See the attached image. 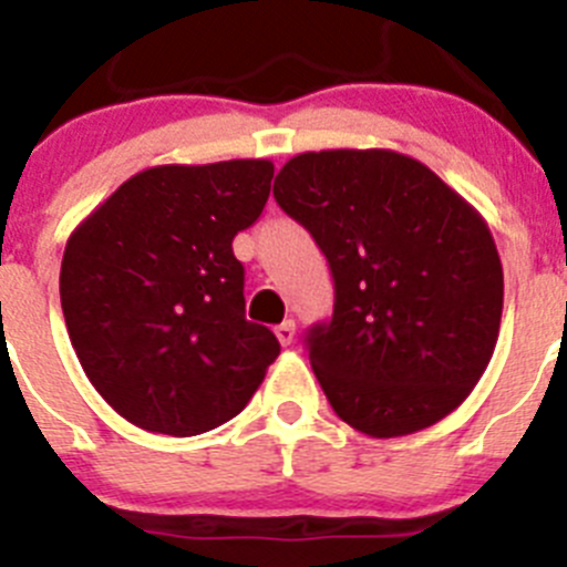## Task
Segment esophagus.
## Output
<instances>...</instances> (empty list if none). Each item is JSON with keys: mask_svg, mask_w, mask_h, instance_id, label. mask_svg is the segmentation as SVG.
<instances>
[{"mask_svg": "<svg viewBox=\"0 0 567 567\" xmlns=\"http://www.w3.org/2000/svg\"><path fill=\"white\" fill-rule=\"evenodd\" d=\"M293 336H296V321H293V319H285L282 324H277V339H279V344H282V347L293 344Z\"/></svg>", "mask_w": 567, "mask_h": 567, "instance_id": "34e87169", "label": "esophagus"}]
</instances>
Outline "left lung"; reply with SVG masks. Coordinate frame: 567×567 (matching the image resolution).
<instances>
[{
    "label": "left lung",
    "mask_w": 567,
    "mask_h": 567,
    "mask_svg": "<svg viewBox=\"0 0 567 567\" xmlns=\"http://www.w3.org/2000/svg\"><path fill=\"white\" fill-rule=\"evenodd\" d=\"M274 197L333 274V316L305 341L336 415L370 437H401L457 410L503 316V265L477 208L392 150L290 157Z\"/></svg>",
    "instance_id": "left-lung-1"
}]
</instances>
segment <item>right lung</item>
Listing matches in <instances>:
<instances>
[{"label":"right lung","mask_w":567,"mask_h":567,"mask_svg":"<svg viewBox=\"0 0 567 567\" xmlns=\"http://www.w3.org/2000/svg\"><path fill=\"white\" fill-rule=\"evenodd\" d=\"M271 161L152 166L68 239L61 310L86 379L146 432L188 437L246 410L279 341L246 319L234 237L271 195Z\"/></svg>","instance_id":"obj_1"}]
</instances>
